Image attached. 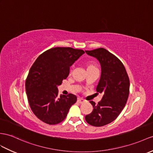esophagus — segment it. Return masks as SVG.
Wrapping results in <instances>:
<instances>
[{"label": "esophagus", "instance_id": "obj_1", "mask_svg": "<svg viewBox=\"0 0 153 153\" xmlns=\"http://www.w3.org/2000/svg\"><path fill=\"white\" fill-rule=\"evenodd\" d=\"M77 101H78V102H79V103H83L84 102H85V100L79 97L77 99Z\"/></svg>", "mask_w": 153, "mask_h": 153}]
</instances>
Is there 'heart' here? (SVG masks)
<instances>
[{
  "label": "heart",
  "mask_w": 153,
  "mask_h": 153,
  "mask_svg": "<svg viewBox=\"0 0 153 153\" xmlns=\"http://www.w3.org/2000/svg\"><path fill=\"white\" fill-rule=\"evenodd\" d=\"M95 68V67L93 65H89L88 67V68ZM72 68H73V66H72V68H71V69H72Z\"/></svg>",
  "instance_id": "1"
}]
</instances>
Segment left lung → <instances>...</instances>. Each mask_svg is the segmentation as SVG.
<instances>
[{
    "label": "left lung",
    "mask_w": 153,
    "mask_h": 153,
    "mask_svg": "<svg viewBox=\"0 0 153 153\" xmlns=\"http://www.w3.org/2000/svg\"><path fill=\"white\" fill-rule=\"evenodd\" d=\"M85 53L100 62L101 76L96 90L102 93L103 97L98 104L89 101L94 110L85 119L89 125L102 126L114 121L124 108L129 95V78L120 59L105 48Z\"/></svg>",
    "instance_id": "obj_1"
}]
</instances>
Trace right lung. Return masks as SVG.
Instances as JSON below:
<instances>
[{
  "label": "right lung",
  "instance_id": "right-lung-1",
  "mask_svg": "<svg viewBox=\"0 0 153 153\" xmlns=\"http://www.w3.org/2000/svg\"><path fill=\"white\" fill-rule=\"evenodd\" d=\"M85 52L71 47H54L45 51L29 71L25 86L33 113L48 125L65 120L69 108L76 102L71 94L58 96V85L69 73L70 66Z\"/></svg>",
  "mask_w": 153,
  "mask_h": 153
}]
</instances>
